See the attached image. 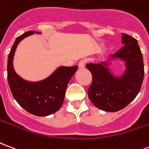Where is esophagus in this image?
I'll return each instance as SVG.
<instances>
[{"label": "esophagus", "instance_id": "1", "mask_svg": "<svg viewBox=\"0 0 149 149\" xmlns=\"http://www.w3.org/2000/svg\"><path fill=\"white\" fill-rule=\"evenodd\" d=\"M85 65H86V61L85 60H81L78 63V67H79V69H84L85 67Z\"/></svg>", "mask_w": 149, "mask_h": 149}]
</instances>
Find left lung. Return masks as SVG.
<instances>
[{
    "label": "left lung",
    "instance_id": "obj_1",
    "mask_svg": "<svg viewBox=\"0 0 149 149\" xmlns=\"http://www.w3.org/2000/svg\"><path fill=\"white\" fill-rule=\"evenodd\" d=\"M124 45L111 58L126 61L127 70L120 77H114L107 63H90L86 65L92 74V83L87 91L90 100L97 108L106 112H117L134 99L139 93L144 79V62L138 40L122 33Z\"/></svg>",
    "mask_w": 149,
    "mask_h": 149
}]
</instances>
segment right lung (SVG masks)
Segmentation results:
<instances>
[{
	"mask_svg": "<svg viewBox=\"0 0 149 149\" xmlns=\"http://www.w3.org/2000/svg\"><path fill=\"white\" fill-rule=\"evenodd\" d=\"M33 33L34 32L28 31L18 37L11 47L8 58V81L11 94L20 106L33 115L46 116L61 108L68 83L78 66L59 67L48 78L40 82H27L22 79L15 72L13 57L19 42Z\"/></svg>",
	"mask_w": 149,
	"mask_h": 149,
	"instance_id": "right-lung-1",
	"label": "right lung"
}]
</instances>
